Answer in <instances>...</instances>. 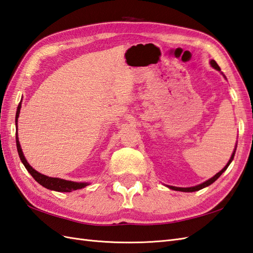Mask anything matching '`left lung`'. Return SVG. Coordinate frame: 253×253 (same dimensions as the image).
Segmentation results:
<instances>
[{
	"mask_svg": "<svg viewBox=\"0 0 253 253\" xmlns=\"http://www.w3.org/2000/svg\"><path fill=\"white\" fill-rule=\"evenodd\" d=\"M210 64H211V67L212 68H214L215 70H218V71H221V69H220V67L218 66V63H216L214 60H211L210 61ZM235 151H236V149L234 150V152H233V154H232V156H231V158H230V161H228V163L226 164V166L223 168L221 171H219L218 173H216L215 175H213L212 178H210L209 180H207V181H205L204 183H202V184H198V185H196V186H192V187H177V186H171V185H169L168 187L169 189H171V190H174V191H180V192H195V191H199V190H202V189H204V187H206V186H209L210 184H212L213 182L218 179L220 175L225 171V170L227 169V167L230 166V164L232 163V161H233V158H234V155H235Z\"/></svg>",
	"mask_w": 253,
	"mask_h": 253,
	"instance_id": "8db88e82",
	"label": "left lung"
}]
</instances>
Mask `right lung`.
I'll return each mask as SVG.
<instances>
[{
    "label": "right lung",
    "mask_w": 253,
    "mask_h": 253,
    "mask_svg": "<svg viewBox=\"0 0 253 253\" xmlns=\"http://www.w3.org/2000/svg\"><path fill=\"white\" fill-rule=\"evenodd\" d=\"M20 108H21V102H19L18 108H17V112H16V126L18 125L17 122H18V117H19V113H20ZM16 145H17V151H18V154L20 157V161L22 162L23 166L26 167V169L30 173L33 179L40 183L42 186L46 187V189L51 190V191H56V192H72L75 190H80L83 189V187L87 186L88 183H85V182H73V181H68V180H63V179H59V178H51V177H47L45 174H42L38 172L37 170L33 169L29 163L27 162V160L23 156L21 146L19 143V139H18V134L16 133Z\"/></svg>",
    "instance_id": "obj_1"
}]
</instances>
